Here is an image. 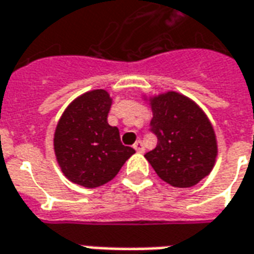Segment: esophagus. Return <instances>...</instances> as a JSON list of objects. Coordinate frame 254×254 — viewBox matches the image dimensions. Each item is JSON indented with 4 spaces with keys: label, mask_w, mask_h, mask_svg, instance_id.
<instances>
[{
    "label": "esophagus",
    "mask_w": 254,
    "mask_h": 254,
    "mask_svg": "<svg viewBox=\"0 0 254 254\" xmlns=\"http://www.w3.org/2000/svg\"><path fill=\"white\" fill-rule=\"evenodd\" d=\"M134 149H135L136 152H139V153L145 152V147H143V143H142V141H136L135 143H134Z\"/></svg>",
    "instance_id": "esophagus-1"
}]
</instances>
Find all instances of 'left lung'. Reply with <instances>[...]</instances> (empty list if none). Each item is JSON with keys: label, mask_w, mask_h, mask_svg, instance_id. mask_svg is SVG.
Listing matches in <instances>:
<instances>
[{"label": "left lung", "mask_w": 254, "mask_h": 254, "mask_svg": "<svg viewBox=\"0 0 254 254\" xmlns=\"http://www.w3.org/2000/svg\"><path fill=\"white\" fill-rule=\"evenodd\" d=\"M150 131L157 146L145 154L156 174L174 188H191L209 175L217 156L216 135L202 109L168 91L150 98Z\"/></svg>", "instance_id": "1"}]
</instances>
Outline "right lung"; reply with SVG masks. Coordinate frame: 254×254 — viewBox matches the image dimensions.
<instances>
[{
    "mask_svg": "<svg viewBox=\"0 0 254 254\" xmlns=\"http://www.w3.org/2000/svg\"><path fill=\"white\" fill-rule=\"evenodd\" d=\"M111 105L105 90L87 91L66 107L56 127L57 163L79 186L94 189L112 181L135 153L122 143L118 127L108 124Z\"/></svg>",
    "mask_w": 254,
    "mask_h": 254,
    "instance_id": "obj_1",
    "label": "right lung"
}]
</instances>
